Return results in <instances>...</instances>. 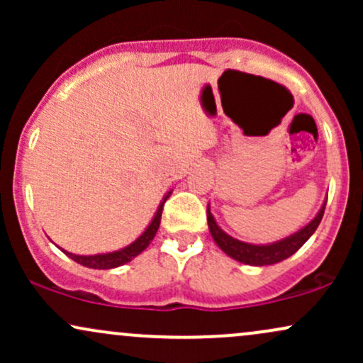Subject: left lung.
I'll return each instance as SVG.
<instances>
[{"instance_id":"left-lung-1","label":"left lung","mask_w":363,"mask_h":363,"mask_svg":"<svg viewBox=\"0 0 363 363\" xmlns=\"http://www.w3.org/2000/svg\"><path fill=\"white\" fill-rule=\"evenodd\" d=\"M324 206H326V201H324L323 206L319 208L318 215H315L314 218L306 225V227H302L301 230H297L295 234L285 237V239L277 240V242H269V244L244 242V240H239L235 239V237L228 235L227 232L222 230V227L216 223L215 216L210 210V205L206 208L208 228H210V234L213 237L216 245H218V247L222 249L228 257H232V259L249 266H269V264H277V262L290 257L291 254L297 252L298 249L309 240V237L314 234L315 228L319 227L320 220H323Z\"/></svg>"}]
</instances>
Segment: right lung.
Returning a JSON list of instances; mask_svg holds the SVG:
<instances>
[{
    "label": "right lung",
    "instance_id": "1",
    "mask_svg": "<svg viewBox=\"0 0 363 363\" xmlns=\"http://www.w3.org/2000/svg\"><path fill=\"white\" fill-rule=\"evenodd\" d=\"M172 194V191H169V193L164 194V198H162L160 205H158L155 215H153V218L150 220V223L147 225V228H145L141 234L136 237L135 240H133L131 244H128L126 247H121L118 251H112V252H102V254H89V256H85V254H73V252H68L65 251V249H61L62 252L66 254L68 257H72L74 262H78V264L82 266H86V268H94V269H112V268H119V266L126 264V262L135 259L138 254H141L145 251V249L148 247L150 242L153 240V237H155L158 227H160V218H162V210H164V203L167 201L169 196Z\"/></svg>",
    "mask_w": 363,
    "mask_h": 363
}]
</instances>
